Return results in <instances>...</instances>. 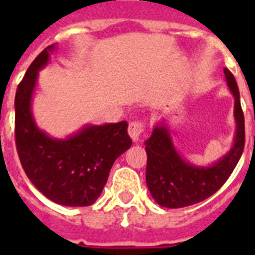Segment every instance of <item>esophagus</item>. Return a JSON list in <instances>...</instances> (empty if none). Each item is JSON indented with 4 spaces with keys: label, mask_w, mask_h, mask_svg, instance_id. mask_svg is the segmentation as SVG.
<instances>
[{
    "label": "esophagus",
    "mask_w": 255,
    "mask_h": 255,
    "mask_svg": "<svg viewBox=\"0 0 255 255\" xmlns=\"http://www.w3.org/2000/svg\"><path fill=\"white\" fill-rule=\"evenodd\" d=\"M144 127L145 126H144L143 122H132V123H129V126H128V133H129V136H131V139L133 141L139 140L140 135L144 131Z\"/></svg>",
    "instance_id": "esophagus-1"
}]
</instances>
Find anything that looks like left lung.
<instances>
[{
  "label": "left lung",
  "instance_id": "8db88e82",
  "mask_svg": "<svg viewBox=\"0 0 255 255\" xmlns=\"http://www.w3.org/2000/svg\"><path fill=\"white\" fill-rule=\"evenodd\" d=\"M224 73L234 96V118L237 123L233 147L225 156L210 167L189 164L173 147L169 129L164 123L155 126L151 137L145 141V181L152 197L164 208H184L210 197L225 184L241 159L245 147V118L237 82L229 70L224 69Z\"/></svg>",
  "mask_w": 255,
  "mask_h": 255
}]
</instances>
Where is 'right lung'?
I'll list each match as a JSON object with an SVG mask.
<instances>
[{"mask_svg":"<svg viewBox=\"0 0 255 255\" xmlns=\"http://www.w3.org/2000/svg\"><path fill=\"white\" fill-rule=\"evenodd\" d=\"M55 46L33 61L15 92V145L22 168L43 196L65 206L92 205L102 193L112 164L132 145L127 122L86 126L65 140L53 139L37 127L31 98L38 71L47 65Z\"/></svg>","mask_w":255,"mask_h":255,"instance_id":"right-lung-1","label":"right lung"}]
</instances>
